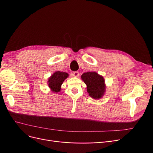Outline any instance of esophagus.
Segmentation results:
<instances>
[{"label": "esophagus", "instance_id": "1", "mask_svg": "<svg viewBox=\"0 0 153 153\" xmlns=\"http://www.w3.org/2000/svg\"><path fill=\"white\" fill-rule=\"evenodd\" d=\"M80 73L78 71H74L72 73V76H73L74 77H78Z\"/></svg>", "mask_w": 153, "mask_h": 153}]
</instances>
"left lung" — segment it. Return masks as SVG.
Listing matches in <instances>:
<instances>
[{"instance_id": "1", "label": "left lung", "mask_w": 153, "mask_h": 153, "mask_svg": "<svg viewBox=\"0 0 153 153\" xmlns=\"http://www.w3.org/2000/svg\"><path fill=\"white\" fill-rule=\"evenodd\" d=\"M81 78L87 86V91L90 96L94 99H100L103 96L105 90L103 76L96 72H87Z\"/></svg>"}]
</instances>
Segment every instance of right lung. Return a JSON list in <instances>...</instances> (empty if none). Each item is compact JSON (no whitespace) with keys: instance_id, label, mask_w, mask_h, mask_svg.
Wrapping results in <instances>:
<instances>
[{"instance_id":"add662e5","label":"right lung","mask_w":153,"mask_h":153,"mask_svg":"<svg viewBox=\"0 0 153 153\" xmlns=\"http://www.w3.org/2000/svg\"><path fill=\"white\" fill-rule=\"evenodd\" d=\"M67 77H68V74L65 72H55L48 81V86L51 90L54 92H59L61 91V86L62 84Z\"/></svg>"}]
</instances>
